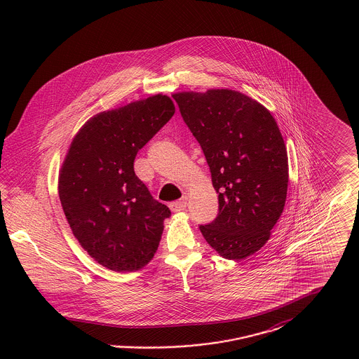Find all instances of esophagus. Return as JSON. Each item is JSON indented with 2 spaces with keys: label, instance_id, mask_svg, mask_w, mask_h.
<instances>
[{
  "label": "esophagus",
  "instance_id": "obj_1",
  "mask_svg": "<svg viewBox=\"0 0 359 359\" xmlns=\"http://www.w3.org/2000/svg\"><path fill=\"white\" fill-rule=\"evenodd\" d=\"M186 207H187V198L186 196L183 199H180V201H176V202L170 203V208H171V211H173V212H180Z\"/></svg>",
  "mask_w": 359,
  "mask_h": 359
}]
</instances>
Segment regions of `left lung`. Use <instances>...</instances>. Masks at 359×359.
Wrapping results in <instances>:
<instances>
[{
    "label": "left lung",
    "mask_w": 359,
    "mask_h": 359,
    "mask_svg": "<svg viewBox=\"0 0 359 359\" xmlns=\"http://www.w3.org/2000/svg\"><path fill=\"white\" fill-rule=\"evenodd\" d=\"M172 97L203 149L218 194V217L199 229L219 256L245 259L271 238L285 205L288 154L277 122L264 104L230 88Z\"/></svg>",
    "instance_id": "8db88e82"
}]
</instances>
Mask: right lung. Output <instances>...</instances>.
<instances>
[{
  "label": "right lung",
  "instance_id": "1",
  "mask_svg": "<svg viewBox=\"0 0 359 359\" xmlns=\"http://www.w3.org/2000/svg\"><path fill=\"white\" fill-rule=\"evenodd\" d=\"M175 104L156 94L93 116L59 171V198L74 237L106 269L136 272L158 248L170 208L135 173L136 154L171 120Z\"/></svg>",
  "mask_w": 359,
  "mask_h": 359
}]
</instances>
